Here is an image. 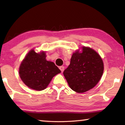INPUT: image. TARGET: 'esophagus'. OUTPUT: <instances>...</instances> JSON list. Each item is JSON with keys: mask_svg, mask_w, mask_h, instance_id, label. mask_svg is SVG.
Listing matches in <instances>:
<instances>
[{"mask_svg": "<svg viewBox=\"0 0 125 125\" xmlns=\"http://www.w3.org/2000/svg\"><path fill=\"white\" fill-rule=\"evenodd\" d=\"M59 68H60V69L61 70V71L62 72H63L64 71V67L63 66H61V67H60Z\"/></svg>", "mask_w": 125, "mask_h": 125, "instance_id": "34e87169", "label": "esophagus"}]
</instances>
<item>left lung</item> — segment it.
<instances>
[{"label":"left lung","mask_w":125,"mask_h":125,"mask_svg":"<svg viewBox=\"0 0 125 125\" xmlns=\"http://www.w3.org/2000/svg\"><path fill=\"white\" fill-rule=\"evenodd\" d=\"M73 54L69 66L63 74L69 86L77 93H84L94 88L100 80L104 71V63L98 53L89 47Z\"/></svg>","instance_id":"obj_1"}]
</instances>
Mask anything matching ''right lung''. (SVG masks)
<instances>
[{
  "label": "right lung",
  "mask_w": 125,
  "mask_h": 125,
  "mask_svg": "<svg viewBox=\"0 0 125 125\" xmlns=\"http://www.w3.org/2000/svg\"><path fill=\"white\" fill-rule=\"evenodd\" d=\"M60 73L53 62L46 60L45 52L37 53L33 50L27 53L19 68L20 77L25 85L39 91L46 89L52 78Z\"/></svg>",
  "instance_id": "add662e5"
}]
</instances>
